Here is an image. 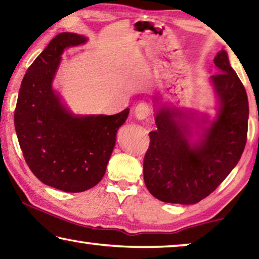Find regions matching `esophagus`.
Instances as JSON below:
<instances>
[{
    "mask_svg": "<svg viewBox=\"0 0 259 259\" xmlns=\"http://www.w3.org/2000/svg\"><path fill=\"white\" fill-rule=\"evenodd\" d=\"M149 113H150V109L146 103H139V104L135 106L134 116L138 120H145V119H147V117L149 116Z\"/></svg>",
    "mask_w": 259,
    "mask_h": 259,
    "instance_id": "34e87169",
    "label": "esophagus"
}]
</instances>
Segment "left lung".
Wrapping results in <instances>:
<instances>
[{
  "label": "left lung",
  "instance_id": "1",
  "mask_svg": "<svg viewBox=\"0 0 259 259\" xmlns=\"http://www.w3.org/2000/svg\"><path fill=\"white\" fill-rule=\"evenodd\" d=\"M218 73L209 82L217 97V114H197L161 103L156 96L155 124L143 160V180L158 200L193 205L209 196L240 161L248 133L249 103L245 89L221 50L214 58ZM197 116V128L189 122Z\"/></svg>",
  "mask_w": 259,
  "mask_h": 259
}]
</instances>
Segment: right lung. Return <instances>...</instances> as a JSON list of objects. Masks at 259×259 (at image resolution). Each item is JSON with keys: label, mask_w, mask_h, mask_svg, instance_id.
<instances>
[{"label": "right lung", "mask_w": 259, "mask_h": 259, "mask_svg": "<svg viewBox=\"0 0 259 259\" xmlns=\"http://www.w3.org/2000/svg\"><path fill=\"white\" fill-rule=\"evenodd\" d=\"M87 41L77 33L55 35L27 69L15 110L16 134L30 170L65 192H83L101 182L117 131L130 113L74 114L53 89L63 51Z\"/></svg>", "instance_id": "right-lung-1"}]
</instances>
